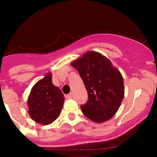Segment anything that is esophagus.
<instances>
[{"mask_svg":"<svg viewBox=\"0 0 157 157\" xmlns=\"http://www.w3.org/2000/svg\"><path fill=\"white\" fill-rule=\"evenodd\" d=\"M66 98H68V99L72 98V93H70V94H67V95L66 96Z\"/></svg>","mask_w":157,"mask_h":157,"instance_id":"obj_1","label":"esophagus"}]
</instances>
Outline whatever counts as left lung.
I'll return each instance as SVG.
<instances>
[{"instance_id": "1", "label": "left lung", "mask_w": 157, "mask_h": 157, "mask_svg": "<svg viewBox=\"0 0 157 157\" xmlns=\"http://www.w3.org/2000/svg\"><path fill=\"white\" fill-rule=\"evenodd\" d=\"M78 70L88 94L82 105L84 115L96 123L110 120L119 109L124 95V79L106 56L88 51L71 63Z\"/></svg>"}]
</instances>
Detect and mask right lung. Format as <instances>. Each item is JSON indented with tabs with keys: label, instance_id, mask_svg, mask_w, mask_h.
<instances>
[{
	"label": "right lung",
	"instance_id": "obj_1",
	"mask_svg": "<svg viewBox=\"0 0 157 157\" xmlns=\"http://www.w3.org/2000/svg\"><path fill=\"white\" fill-rule=\"evenodd\" d=\"M65 98L62 91L52 82V73L48 72L31 88L27 99L28 113L36 123L48 125L60 115Z\"/></svg>",
	"mask_w": 157,
	"mask_h": 157
}]
</instances>
